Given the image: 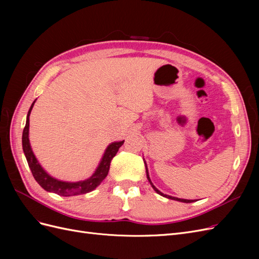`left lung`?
Returning <instances> with one entry per match:
<instances>
[{
	"mask_svg": "<svg viewBox=\"0 0 259 259\" xmlns=\"http://www.w3.org/2000/svg\"><path fill=\"white\" fill-rule=\"evenodd\" d=\"M146 171H147V178H148V180H149V183L151 184V186H152V188L153 189L158 192L159 194H161V195H163V197H165V198H167V199H171V200H176V201H179V202H185V203H191V202H194V200H186V199H178V198H174V197H170V195H166V194H164V193H162L161 191H159L158 189H156V188L153 186V184L151 183V180H150V177H149V174H148V169H147V166H146Z\"/></svg>",
	"mask_w": 259,
	"mask_h": 259,
	"instance_id": "1",
	"label": "left lung"
}]
</instances>
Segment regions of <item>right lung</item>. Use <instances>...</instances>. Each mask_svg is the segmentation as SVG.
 <instances>
[{
    "label": "right lung",
    "mask_w": 259,
    "mask_h": 259,
    "mask_svg": "<svg viewBox=\"0 0 259 259\" xmlns=\"http://www.w3.org/2000/svg\"><path fill=\"white\" fill-rule=\"evenodd\" d=\"M34 103L35 100L29 109L26 126L22 132V149L23 152H25L28 165L31 171H32L34 179L44 190L57 193L59 195H65V197H68V195L83 194L93 191L108 175L111 160L113 159V156L116 154V152L119 151V148L124 144V140L117 143H112L111 145L108 146L100 164L95 170V173H94L89 179L77 183H66L58 179H55L46 173L40 164H38L29 143V115L31 113V110H32Z\"/></svg>",
    "instance_id": "right-lung-1"
}]
</instances>
